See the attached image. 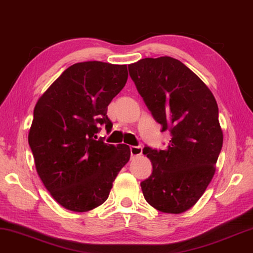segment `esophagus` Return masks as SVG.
Wrapping results in <instances>:
<instances>
[{"instance_id": "1", "label": "esophagus", "mask_w": 253, "mask_h": 253, "mask_svg": "<svg viewBox=\"0 0 253 253\" xmlns=\"http://www.w3.org/2000/svg\"><path fill=\"white\" fill-rule=\"evenodd\" d=\"M142 154V148L141 146H130V156L137 157Z\"/></svg>"}]
</instances>
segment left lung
<instances>
[{"instance_id": "8db88e82", "label": "left lung", "mask_w": 253, "mask_h": 253, "mask_svg": "<svg viewBox=\"0 0 253 253\" xmlns=\"http://www.w3.org/2000/svg\"><path fill=\"white\" fill-rule=\"evenodd\" d=\"M128 70L161 131L171 135L165 150L143 149L153 167L141 182L143 195L157 210L184 212L205 193L223 146L217 102L193 71L170 56L142 59Z\"/></svg>"}]
</instances>
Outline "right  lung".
Returning <instances> with one entry per match:
<instances>
[{"instance_id":"right-lung-1","label":"right lung","mask_w":253,"mask_h":253,"mask_svg":"<svg viewBox=\"0 0 253 253\" xmlns=\"http://www.w3.org/2000/svg\"><path fill=\"white\" fill-rule=\"evenodd\" d=\"M127 78L124 65L75 63L37 101L28 143L44 186L68 210L102 205L129 160V146L97 138L101 126L111 130L108 105Z\"/></svg>"}]
</instances>
